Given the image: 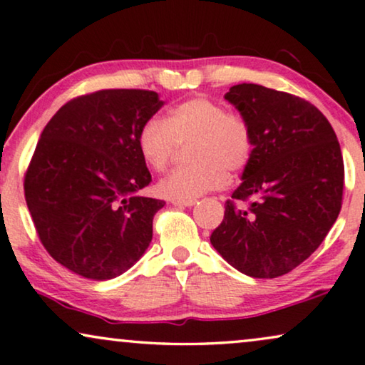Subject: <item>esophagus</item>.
<instances>
[{
    "label": "esophagus",
    "mask_w": 365,
    "mask_h": 365,
    "mask_svg": "<svg viewBox=\"0 0 365 365\" xmlns=\"http://www.w3.org/2000/svg\"><path fill=\"white\" fill-rule=\"evenodd\" d=\"M172 203L175 207L183 208V207H193V205H195V200H173Z\"/></svg>",
    "instance_id": "obj_1"
}]
</instances>
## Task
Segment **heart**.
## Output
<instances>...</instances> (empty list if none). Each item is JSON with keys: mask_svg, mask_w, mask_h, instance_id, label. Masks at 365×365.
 I'll list each match as a JSON object with an SVG mask.
<instances>
[{"mask_svg": "<svg viewBox=\"0 0 365 365\" xmlns=\"http://www.w3.org/2000/svg\"><path fill=\"white\" fill-rule=\"evenodd\" d=\"M188 167L162 178L157 192L170 200H195L227 183V170L239 173L254 153V133L244 116L215 101L193 96L175 105L163 118L152 116L138 133L143 162L163 172L177 145L190 143Z\"/></svg>", "mask_w": 365, "mask_h": 365, "instance_id": "heart-1", "label": "heart"}]
</instances>
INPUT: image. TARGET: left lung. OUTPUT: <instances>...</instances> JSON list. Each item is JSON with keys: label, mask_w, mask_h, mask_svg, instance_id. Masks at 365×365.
Wrapping results in <instances>:
<instances>
[{"label": "left lung", "mask_w": 365, "mask_h": 365, "mask_svg": "<svg viewBox=\"0 0 365 365\" xmlns=\"http://www.w3.org/2000/svg\"><path fill=\"white\" fill-rule=\"evenodd\" d=\"M225 100L249 121L254 153L210 242L242 274L275 279L309 259L337 220L341 145L322 111L300 96L242 83Z\"/></svg>", "instance_id": "obj_1"}]
</instances>
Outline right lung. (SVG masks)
I'll return each mask as SVG.
<instances>
[{
	"instance_id": "1",
	"label": "right lung",
	"mask_w": 365,
	"mask_h": 365,
	"mask_svg": "<svg viewBox=\"0 0 365 365\" xmlns=\"http://www.w3.org/2000/svg\"><path fill=\"white\" fill-rule=\"evenodd\" d=\"M163 106L150 90H100L53 115L24 173V198L43 247L91 280L123 274L148 249L163 200L138 150L142 125Z\"/></svg>"
}]
</instances>
